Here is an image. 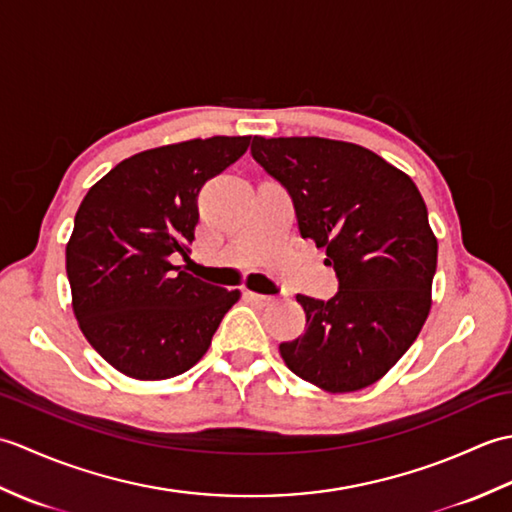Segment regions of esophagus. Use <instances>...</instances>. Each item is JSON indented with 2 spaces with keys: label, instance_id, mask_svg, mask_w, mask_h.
Here are the masks:
<instances>
[{
  "label": "esophagus",
  "instance_id": "1",
  "mask_svg": "<svg viewBox=\"0 0 512 512\" xmlns=\"http://www.w3.org/2000/svg\"><path fill=\"white\" fill-rule=\"evenodd\" d=\"M248 299L255 303L259 308H266L270 303H275V297H268V295H259V292H248Z\"/></svg>",
  "mask_w": 512,
  "mask_h": 512
}]
</instances>
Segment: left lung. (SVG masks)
<instances>
[{"label":"left lung","mask_w":512,"mask_h":512,"mask_svg":"<svg viewBox=\"0 0 512 512\" xmlns=\"http://www.w3.org/2000/svg\"><path fill=\"white\" fill-rule=\"evenodd\" d=\"M250 154L295 204L299 233L325 248L339 292L297 295L306 332L281 343L284 363L330 394L383 378L431 310L438 239L416 184L361 145L255 136Z\"/></svg>","instance_id":"1"}]
</instances>
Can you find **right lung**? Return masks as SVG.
I'll list each match as a JSON object with an SVG mask.
<instances>
[{"mask_svg": "<svg viewBox=\"0 0 512 512\" xmlns=\"http://www.w3.org/2000/svg\"><path fill=\"white\" fill-rule=\"evenodd\" d=\"M248 145L250 136H213L140 151L83 198L65 246L72 308L85 339L121 374L187 372L239 299V290L184 273L171 255L189 253L204 182Z\"/></svg>", "mask_w": 512, "mask_h": 512, "instance_id": "right-lung-1", "label": "right lung"}]
</instances>
